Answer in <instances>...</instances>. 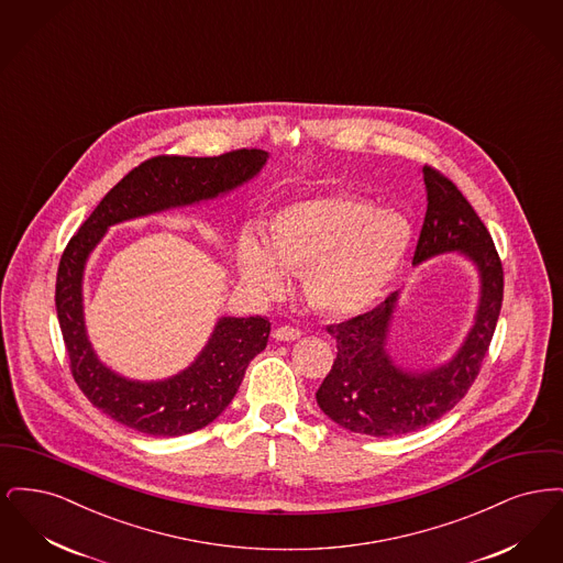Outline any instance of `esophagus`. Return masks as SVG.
Wrapping results in <instances>:
<instances>
[{"label":"esophagus","instance_id":"obj_1","mask_svg":"<svg viewBox=\"0 0 563 563\" xmlns=\"http://www.w3.org/2000/svg\"><path fill=\"white\" fill-rule=\"evenodd\" d=\"M299 335H301V331L297 327H291V324H283V327L274 329V338L280 340V342H294Z\"/></svg>","mask_w":563,"mask_h":563}]
</instances>
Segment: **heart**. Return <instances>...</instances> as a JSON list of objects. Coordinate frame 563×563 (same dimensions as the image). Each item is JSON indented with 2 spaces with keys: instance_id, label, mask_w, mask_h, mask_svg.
<instances>
[{
  "instance_id": "b5f03b06",
  "label": "heart",
  "mask_w": 563,
  "mask_h": 563,
  "mask_svg": "<svg viewBox=\"0 0 563 563\" xmlns=\"http://www.w3.org/2000/svg\"><path fill=\"white\" fill-rule=\"evenodd\" d=\"M409 225L401 214L375 211L361 196L329 194L297 200L272 214L266 242L244 232L236 244L242 280L262 295L287 287V272H303L312 308L352 317L369 308L401 264Z\"/></svg>"
}]
</instances>
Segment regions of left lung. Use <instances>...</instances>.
Listing matches in <instances>:
<instances>
[{"instance_id":"obj_1","label":"left lung","mask_w":563,"mask_h":563,"mask_svg":"<svg viewBox=\"0 0 563 563\" xmlns=\"http://www.w3.org/2000/svg\"><path fill=\"white\" fill-rule=\"evenodd\" d=\"M422 175L429 205L413 266L452 251L468 257L482 280L475 324L452 361L418 374L397 367L386 352L399 294L388 295L365 314L329 324L327 333L338 342V356L317 390V402L350 432L397 437L424 429L454 409L479 375L503 308V262L479 214L443 173L424 164Z\"/></svg>"}]
</instances>
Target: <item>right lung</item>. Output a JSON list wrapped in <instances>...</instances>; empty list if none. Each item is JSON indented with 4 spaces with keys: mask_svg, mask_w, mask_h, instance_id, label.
<instances>
[{
    "mask_svg": "<svg viewBox=\"0 0 563 563\" xmlns=\"http://www.w3.org/2000/svg\"><path fill=\"white\" fill-rule=\"evenodd\" d=\"M268 161L262 150H234L211 158L156 156L141 162L84 221L65 246L56 272V317L69 367L86 399L111 420L152 437H179L211 424L239 393L249 363L266 349V317H223L198 358L162 382H134L106 367L88 342L81 278L90 251L109 225L213 200L253 179Z\"/></svg>",
    "mask_w": 563,
    "mask_h": 563,
    "instance_id": "add662e5",
    "label": "right lung"
}]
</instances>
